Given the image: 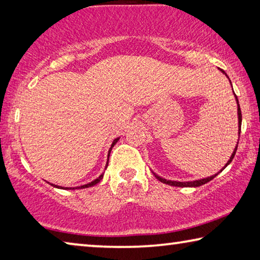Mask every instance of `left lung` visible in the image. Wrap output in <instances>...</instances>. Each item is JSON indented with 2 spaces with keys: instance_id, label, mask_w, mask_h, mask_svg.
Returning a JSON list of instances; mask_svg holds the SVG:
<instances>
[{
  "instance_id": "8db88e82",
  "label": "left lung",
  "mask_w": 260,
  "mask_h": 260,
  "mask_svg": "<svg viewBox=\"0 0 260 260\" xmlns=\"http://www.w3.org/2000/svg\"><path fill=\"white\" fill-rule=\"evenodd\" d=\"M221 72H222L223 74H226V72L223 71V70H221ZM226 77L228 78L227 74H226ZM234 95H235V94H234ZM235 99H236V103H237V114H239V139H240V134H241V124H242V113H241V108H240V104H239V100H237V96H236V95H235ZM237 146H239V142H237L236 147H235V149H234V151H233L232 156H231V158H230V160L227 161V164L225 165V167H226L227 165H230L231 161L233 160V158H234L235 153H236V150H237ZM225 167H223V169H225ZM223 169H222V170H223ZM222 170H221V171H222ZM221 171H220V172H221ZM220 172H219V173H220ZM153 174H155V173H153ZM217 175H218V173L212 175V177H209V178H205V179H201V180H195V181H188V182L171 181V180H166V179H162V178H160V177H158V175H156V174H155V177H156L158 180H159L160 182L166 183V184H170V186H174V187H200V186H202V184H205L206 182L211 181V180L214 179L215 177H217Z\"/></svg>"
}]
</instances>
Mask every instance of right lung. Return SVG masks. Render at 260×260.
<instances>
[{"instance_id": "obj_1", "label": "right lung", "mask_w": 260, "mask_h": 260, "mask_svg": "<svg viewBox=\"0 0 260 260\" xmlns=\"http://www.w3.org/2000/svg\"><path fill=\"white\" fill-rule=\"evenodd\" d=\"M118 140H119V138H117V139H114L113 140V142H112V144H111V148H110V150H109V156H110V152H111V150H112V148H113V146L114 144H116L117 142H118ZM108 161H109V157H108ZM107 166H108V164H107ZM105 169H107V167H105ZM103 179V174H101L100 177L98 178V179H95L94 181H91V182H89V183H87V184H83V186H80V187H77V189L78 188H80V189H83V188H88V187H91V186H95L96 183H99L101 180ZM52 184V183H51ZM52 186L54 187H56V188H61V189H71V188H64V187H59V186H56V184H52Z\"/></svg>"}]
</instances>
